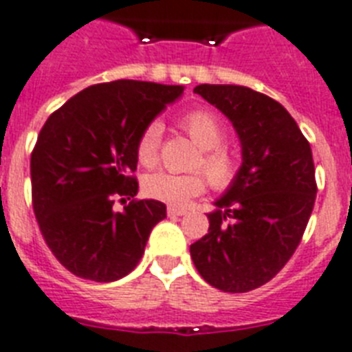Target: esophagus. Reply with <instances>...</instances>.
<instances>
[{
  "instance_id": "34e87169",
  "label": "esophagus",
  "mask_w": 352,
  "mask_h": 352,
  "mask_svg": "<svg viewBox=\"0 0 352 352\" xmlns=\"http://www.w3.org/2000/svg\"><path fill=\"white\" fill-rule=\"evenodd\" d=\"M185 212H187V210L179 209V207H173V205H170V207H167V214L168 216H184Z\"/></svg>"
}]
</instances>
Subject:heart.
Returning a JSON list of instances; mask_svg holds the SVG:
<instances>
[{
  "label": "heart",
  "mask_w": 352,
  "mask_h": 352,
  "mask_svg": "<svg viewBox=\"0 0 352 352\" xmlns=\"http://www.w3.org/2000/svg\"><path fill=\"white\" fill-rule=\"evenodd\" d=\"M179 127L184 129L196 145L201 148L199 158L194 167L204 170L212 189L223 190L234 184L240 170V162L236 154L221 145L225 138V129L214 112L207 109H196L187 112L179 120ZM160 136L162 125L158 122L148 123L140 132L136 140V158L143 167H154L158 163ZM207 187V182L201 173L173 174L154 173L145 178L143 189L154 199L170 205H185L190 199L199 196Z\"/></svg>",
  "instance_id": "b5f03b06"
}]
</instances>
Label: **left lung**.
<instances>
[{
	"instance_id": "obj_1",
	"label": "left lung",
	"mask_w": 352,
	"mask_h": 352,
	"mask_svg": "<svg viewBox=\"0 0 352 352\" xmlns=\"http://www.w3.org/2000/svg\"><path fill=\"white\" fill-rule=\"evenodd\" d=\"M229 118L241 143L238 178L209 212V232L190 245L205 282L223 292L258 289L302 241L316 199L311 145L276 100L241 85H198Z\"/></svg>"
}]
</instances>
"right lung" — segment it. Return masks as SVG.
Wrapping results in <instances>:
<instances>
[{
	"mask_svg": "<svg viewBox=\"0 0 352 352\" xmlns=\"http://www.w3.org/2000/svg\"><path fill=\"white\" fill-rule=\"evenodd\" d=\"M182 94V85L100 83L70 98L39 131L30 156L34 214L56 260L76 276L116 282L142 260L167 207L134 199L136 140ZM118 197L133 199L120 213L111 207Z\"/></svg>",
	"mask_w": 352,
	"mask_h": 352,
	"instance_id": "add662e5",
	"label": "right lung"
}]
</instances>
